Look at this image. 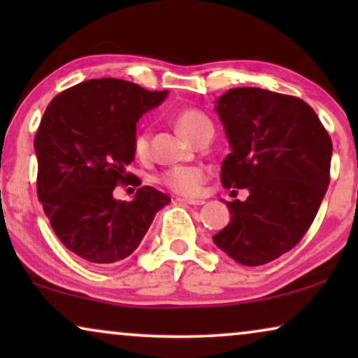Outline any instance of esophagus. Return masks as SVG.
<instances>
[{"label": "esophagus", "mask_w": 358, "mask_h": 358, "mask_svg": "<svg viewBox=\"0 0 358 358\" xmlns=\"http://www.w3.org/2000/svg\"><path fill=\"white\" fill-rule=\"evenodd\" d=\"M176 200H178V202H182V203H189V205H203V203H205L202 199H184V197H178Z\"/></svg>", "instance_id": "1"}]
</instances>
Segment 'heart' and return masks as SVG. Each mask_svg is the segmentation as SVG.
Segmentation results:
<instances>
[{"instance_id":"obj_1","label":"heart","mask_w":358,"mask_h":358,"mask_svg":"<svg viewBox=\"0 0 358 358\" xmlns=\"http://www.w3.org/2000/svg\"><path fill=\"white\" fill-rule=\"evenodd\" d=\"M176 124L185 138L194 140L200 130L212 125V122L202 110L199 109H182L176 115ZM131 148L138 158L148 155L150 135L146 130H138L131 140ZM208 179V171L197 164L173 166L158 176V182L164 187L180 195H197L202 190L205 180Z\"/></svg>"}]
</instances>
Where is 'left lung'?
Masks as SVG:
<instances>
[{"label": "left lung", "mask_w": 358, "mask_h": 358, "mask_svg": "<svg viewBox=\"0 0 358 358\" xmlns=\"http://www.w3.org/2000/svg\"><path fill=\"white\" fill-rule=\"evenodd\" d=\"M217 104L231 146L222 184L248 189L249 197L227 202L231 218L213 241L243 266H262L295 248L311 227L329 185L332 141L300 97L233 87Z\"/></svg>", "instance_id": "8db88e82"}]
</instances>
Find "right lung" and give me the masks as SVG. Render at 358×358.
I'll return each instance as SVG.
<instances>
[{
	"mask_svg": "<svg viewBox=\"0 0 358 358\" xmlns=\"http://www.w3.org/2000/svg\"><path fill=\"white\" fill-rule=\"evenodd\" d=\"M166 96L101 78L65 90L48 104L34 138L37 195L58 239L83 261H124L171 202L151 185L136 190L131 202L112 195L117 184L135 179L127 168L135 158L136 122Z\"/></svg>",
	"mask_w": 358,
	"mask_h": 358,
	"instance_id": "obj_1",
	"label": "right lung"
}]
</instances>
